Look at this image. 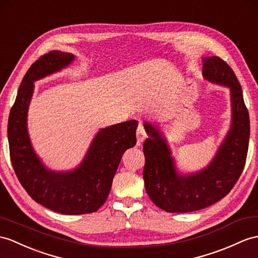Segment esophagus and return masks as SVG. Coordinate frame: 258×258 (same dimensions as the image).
I'll return each mask as SVG.
<instances>
[{
  "label": "esophagus",
  "mask_w": 258,
  "mask_h": 258,
  "mask_svg": "<svg viewBox=\"0 0 258 258\" xmlns=\"http://www.w3.org/2000/svg\"><path fill=\"white\" fill-rule=\"evenodd\" d=\"M147 138V133L146 130H144L143 125H139V128L137 130V139H138V144H141L144 139Z\"/></svg>",
  "instance_id": "esophagus-1"
}]
</instances>
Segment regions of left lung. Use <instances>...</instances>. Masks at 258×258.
<instances>
[{"mask_svg": "<svg viewBox=\"0 0 258 258\" xmlns=\"http://www.w3.org/2000/svg\"><path fill=\"white\" fill-rule=\"evenodd\" d=\"M203 62L204 79L228 87L231 97L230 129L209 164L195 173L179 172L160 130L148 121L143 123L149 135L143 143L144 186L154 205L166 212H191L216 204L233 188L246 161L249 116L241 85L219 56H207Z\"/></svg>", "mask_w": 258, "mask_h": 258, "instance_id": "left-lung-1", "label": "left lung"}]
</instances>
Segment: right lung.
Here are the masks:
<instances>
[{"instance_id": "1", "label": "right lung", "mask_w": 258, "mask_h": 258, "mask_svg": "<svg viewBox=\"0 0 258 258\" xmlns=\"http://www.w3.org/2000/svg\"><path fill=\"white\" fill-rule=\"evenodd\" d=\"M74 60L72 53L53 50L34 62L22 81L8 125L11 161L18 180L36 203L63 215L97 211L108 197L125 150L137 143L138 121L128 120L100 129L74 169L53 171L43 164L33 148L27 127L34 83Z\"/></svg>"}]
</instances>
